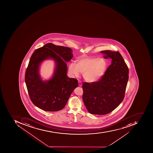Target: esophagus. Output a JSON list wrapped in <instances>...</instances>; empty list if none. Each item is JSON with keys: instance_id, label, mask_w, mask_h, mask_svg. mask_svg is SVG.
<instances>
[{"instance_id": "34e87169", "label": "esophagus", "mask_w": 153, "mask_h": 153, "mask_svg": "<svg viewBox=\"0 0 153 153\" xmlns=\"http://www.w3.org/2000/svg\"><path fill=\"white\" fill-rule=\"evenodd\" d=\"M78 83H79V86H82V83H81V81H80V80H79V81H78Z\"/></svg>"}]
</instances>
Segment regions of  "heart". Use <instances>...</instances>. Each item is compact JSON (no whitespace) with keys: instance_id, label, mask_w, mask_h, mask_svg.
Segmentation results:
<instances>
[{"instance_id":"obj_1","label":"heart","mask_w":153,"mask_h":153,"mask_svg":"<svg viewBox=\"0 0 153 153\" xmlns=\"http://www.w3.org/2000/svg\"><path fill=\"white\" fill-rule=\"evenodd\" d=\"M106 61L102 58H84L77 61L76 65L71 63L69 71L76 76L80 73H83V77L89 82L98 80L104 74L106 68Z\"/></svg>"}]
</instances>
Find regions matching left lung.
Masks as SVG:
<instances>
[{
  "label": "left lung",
  "instance_id": "1",
  "mask_svg": "<svg viewBox=\"0 0 153 153\" xmlns=\"http://www.w3.org/2000/svg\"><path fill=\"white\" fill-rule=\"evenodd\" d=\"M111 64L97 81L84 82L82 99L90 113L106 115L114 111L124 100L129 79L127 65L118 51H101Z\"/></svg>",
  "mask_w": 153,
  "mask_h": 153
}]
</instances>
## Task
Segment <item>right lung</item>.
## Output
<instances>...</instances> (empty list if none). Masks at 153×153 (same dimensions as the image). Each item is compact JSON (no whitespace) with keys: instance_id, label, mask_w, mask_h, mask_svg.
Instances as JSON below:
<instances>
[{"instance_id":"right-lung-1","label":"right lung","mask_w":153,"mask_h":153,"mask_svg":"<svg viewBox=\"0 0 153 153\" xmlns=\"http://www.w3.org/2000/svg\"><path fill=\"white\" fill-rule=\"evenodd\" d=\"M72 49L67 47L48 43L33 52L26 69L25 80L29 97L36 106L47 111L62 110L71 94L78 86V80L66 75V63L73 58ZM52 58L56 68L51 79L43 82L38 74L39 64L44 59Z\"/></svg>"}]
</instances>
